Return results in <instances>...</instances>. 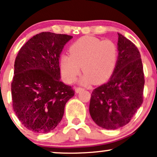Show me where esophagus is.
<instances>
[{
  "label": "esophagus",
  "mask_w": 157,
  "mask_h": 157,
  "mask_svg": "<svg viewBox=\"0 0 157 157\" xmlns=\"http://www.w3.org/2000/svg\"><path fill=\"white\" fill-rule=\"evenodd\" d=\"M82 88H76V89H75V92L76 93H80L81 91H82Z\"/></svg>",
  "instance_id": "1"
}]
</instances>
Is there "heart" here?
<instances>
[{
    "label": "heart",
    "instance_id": "obj_1",
    "mask_svg": "<svg viewBox=\"0 0 157 157\" xmlns=\"http://www.w3.org/2000/svg\"><path fill=\"white\" fill-rule=\"evenodd\" d=\"M69 52L60 59L61 75L67 82L76 80L82 67L85 74L80 84L102 83L111 77L117 63V46L110 40L85 36L71 45Z\"/></svg>",
    "mask_w": 157,
    "mask_h": 157
}]
</instances>
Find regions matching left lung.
Masks as SVG:
<instances>
[{
	"label": "left lung",
	"mask_w": 157,
	"mask_h": 157,
	"mask_svg": "<svg viewBox=\"0 0 157 157\" xmlns=\"http://www.w3.org/2000/svg\"><path fill=\"white\" fill-rule=\"evenodd\" d=\"M118 60L109 80L91 94L89 113L97 125L117 129L131 121L143 102L145 84L137 47L118 33Z\"/></svg>",
	"instance_id": "obj_1"
}]
</instances>
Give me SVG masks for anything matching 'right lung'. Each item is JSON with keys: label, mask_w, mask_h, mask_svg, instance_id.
I'll list each match as a JSON object with an SVG mask.
<instances>
[{"label": "right lung", "mask_w": 157, "mask_h": 157, "mask_svg": "<svg viewBox=\"0 0 157 157\" xmlns=\"http://www.w3.org/2000/svg\"><path fill=\"white\" fill-rule=\"evenodd\" d=\"M72 36L41 32L21 47L12 82L13 109L29 130L48 133L60 123L66 102L75 95L60 80L59 60Z\"/></svg>", "instance_id": "add662e5"}]
</instances>
